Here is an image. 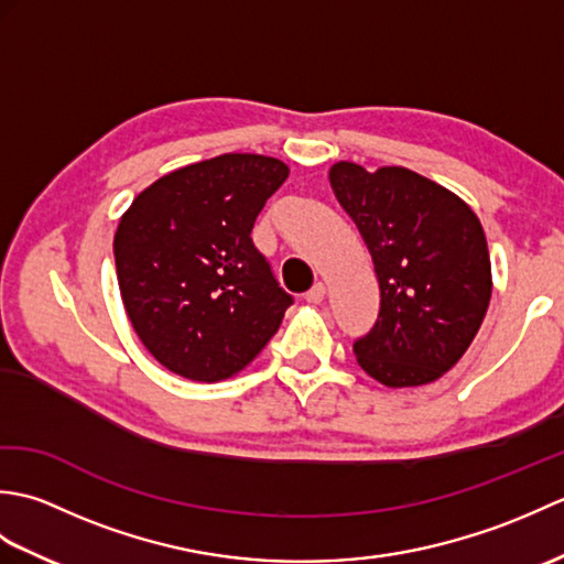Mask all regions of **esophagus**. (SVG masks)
<instances>
[{
    "label": "esophagus",
    "instance_id": "esophagus-1",
    "mask_svg": "<svg viewBox=\"0 0 564 564\" xmlns=\"http://www.w3.org/2000/svg\"><path fill=\"white\" fill-rule=\"evenodd\" d=\"M325 293H327L325 283H315L313 289H310V291L305 293V301H307V303H313V305H317V303L325 301Z\"/></svg>",
    "mask_w": 564,
    "mask_h": 564
}]
</instances>
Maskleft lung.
I'll return each mask as SVG.
<instances>
[{
	"label": "left lung",
	"mask_w": 564,
	"mask_h": 564,
	"mask_svg": "<svg viewBox=\"0 0 564 564\" xmlns=\"http://www.w3.org/2000/svg\"><path fill=\"white\" fill-rule=\"evenodd\" d=\"M329 184L373 257L380 313L356 361L388 388L438 380L460 361L492 297L482 223L453 191L404 166L337 162Z\"/></svg>",
	"instance_id": "8db88e82"
}]
</instances>
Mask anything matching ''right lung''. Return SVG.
<instances>
[{
  "instance_id": "right-lung-1",
  "label": "right lung",
  "mask_w": 564,
  "mask_h": 564,
  "mask_svg": "<svg viewBox=\"0 0 564 564\" xmlns=\"http://www.w3.org/2000/svg\"><path fill=\"white\" fill-rule=\"evenodd\" d=\"M289 166L230 152L164 174L113 237L118 289L140 341L172 373L218 382L254 361L293 297L251 242Z\"/></svg>"
}]
</instances>
